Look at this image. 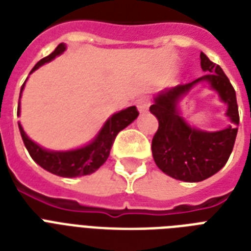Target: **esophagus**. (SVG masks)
I'll return each instance as SVG.
<instances>
[{"mask_svg": "<svg viewBox=\"0 0 251 251\" xmlns=\"http://www.w3.org/2000/svg\"><path fill=\"white\" fill-rule=\"evenodd\" d=\"M135 105H137L138 110H139L141 113H145V112H147V109H149L150 100L147 98H139L137 101H135Z\"/></svg>", "mask_w": 251, "mask_h": 251, "instance_id": "1", "label": "esophagus"}]
</instances>
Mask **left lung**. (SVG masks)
Instances as JSON below:
<instances>
[{
	"label": "left lung",
	"instance_id": "8db88e82",
	"mask_svg": "<svg viewBox=\"0 0 251 251\" xmlns=\"http://www.w3.org/2000/svg\"><path fill=\"white\" fill-rule=\"evenodd\" d=\"M201 68L206 75L191 83L165 88L153 96L150 112L159 129L152 139V156L157 168L172 178L199 182L218 173L229 159L237 137L238 106L236 91L219 65L201 53ZM198 84H207L227 105L231 125L222 130L199 129L183 117L180 102Z\"/></svg>",
	"mask_w": 251,
	"mask_h": 251
}]
</instances>
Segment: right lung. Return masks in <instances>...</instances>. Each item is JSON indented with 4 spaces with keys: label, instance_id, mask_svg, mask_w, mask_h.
Segmentation results:
<instances>
[{
    "label": "right lung",
    "instance_id": "1",
    "mask_svg": "<svg viewBox=\"0 0 251 251\" xmlns=\"http://www.w3.org/2000/svg\"><path fill=\"white\" fill-rule=\"evenodd\" d=\"M65 50H66V44L61 43L49 56L39 61L33 66L29 74H32L43 65L53 61L56 57L61 56ZM25 82L21 88L19 99L22 98V92L25 90ZM19 114H21V102H18V116ZM138 114L139 113L135 106H129L126 109L116 112L110 117H108V120L100 127L98 134L87 145L73 150H62V151L48 150L43 146L37 145L36 142H33L25 134L21 122H18V126H19V131H21L25 149L36 164H39L43 169L50 172L53 175L74 178V177L91 175L105 163L106 159L109 157L110 149H112L116 135L122 129L127 127L131 122H134V120H137Z\"/></svg>",
    "mask_w": 251,
    "mask_h": 251
}]
</instances>
